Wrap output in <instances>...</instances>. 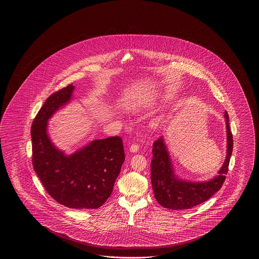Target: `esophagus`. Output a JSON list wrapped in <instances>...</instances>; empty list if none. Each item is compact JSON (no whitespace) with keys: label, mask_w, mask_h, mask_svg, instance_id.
<instances>
[{"label":"esophagus","mask_w":259,"mask_h":259,"mask_svg":"<svg viewBox=\"0 0 259 259\" xmlns=\"http://www.w3.org/2000/svg\"><path fill=\"white\" fill-rule=\"evenodd\" d=\"M138 150H139V146L137 144L131 145V147H130V151L131 152H137Z\"/></svg>","instance_id":"1"}]
</instances>
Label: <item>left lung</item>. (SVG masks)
<instances>
[{
  "instance_id": "8db88e82",
  "label": "left lung",
  "mask_w": 259,
  "mask_h": 259,
  "mask_svg": "<svg viewBox=\"0 0 259 259\" xmlns=\"http://www.w3.org/2000/svg\"><path fill=\"white\" fill-rule=\"evenodd\" d=\"M224 117L227 133L226 158L218 172L219 175L208 182L195 183L179 179L174 171L163 136L153 143L150 164L151 185L155 199L162 207L171 209H190L207 201L222 188L233 150V136L227 111H225Z\"/></svg>"
}]
</instances>
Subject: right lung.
<instances>
[{
	"mask_svg": "<svg viewBox=\"0 0 259 259\" xmlns=\"http://www.w3.org/2000/svg\"><path fill=\"white\" fill-rule=\"evenodd\" d=\"M70 84L51 94L37 112L31 128L32 162L48 193L70 209H98L111 196L125 160L120 137L90 142L67 155L48 135L50 117L72 99Z\"/></svg>",
	"mask_w": 259,
	"mask_h": 259,
	"instance_id": "add662e5",
	"label": "right lung"
}]
</instances>
